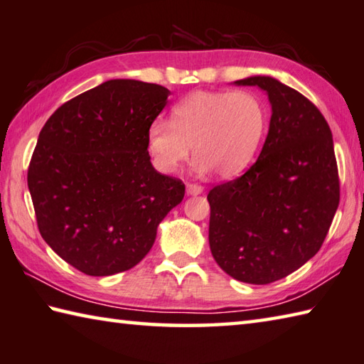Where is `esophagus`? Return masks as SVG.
I'll return each mask as SVG.
<instances>
[{"label":"esophagus","instance_id":"1","mask_svg":"<svg viewBox=\"0 0 364 364\" xmlns=\"http://www.w3.org/2000/svg\"><path fill=\"white\" fill-rule=\"evenodd\" d=\"M186 191L189 196H199L203 193V186H200V184H197V183H188Z\"/></svg>","mask_w":364,"mask_h":364}]
</instances>
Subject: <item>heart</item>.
<instances>
[{
    "label": "heart",
    "instance_id": "b5f03b06",
    "mask_svg": "<svg viewBox=\"0 0 364 364\" xmlns=\"http://www.w3.org/2000/svg\"><path fill=\"white\" fill-rule=\"evenodd\" d=\"M267 125V105L255 92L199 90L171 108L170 122L149 125L148 149L164 173L180 168L193 148L197 171L232 178L255 161Z\"/></svg>",
    "mask_w": 364,
    "mask_h": 364
}]
</instances>
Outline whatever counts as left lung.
I'll return each mask as SVG.
<instances>
[{
  "label": "left lung",
  "instance_id": "left-lung-1",
  "mask_svg": "<svg viewBox=\"0 0 364 364\" xmlns=\"http://www.w3.org/2000/svg\"><path fill=\"white\" fill-rule=\"evenodd\" d=\"M235 84L266 90L272 117L257 161L208 193V242L232 279L267 285L318 253L341 199L338 162L331 129L309 98L269 76Z\"/></svg>",
  "mask_w": 364,
  "mask_h": 364
}]
</instances>
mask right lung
<instances>
[{
	"label": "right lung",
	"instance_id": "right-lung-1",
	"mask_svg": "<svg viewBox=\"0 0 364 364\" xmlns=\"http://www.w3.org/2000/svg\"><path fill=\"white\" fill-rule=\"evenodd\" d=\"M170 90L111 79L55 109L39 132L28 189L39 234L79 272L107 277L149 253L184 184L157 171L148 129Z\"/></svg>",
	"mask_w": 364,
	"mask_h": 364
}]
</instances>
